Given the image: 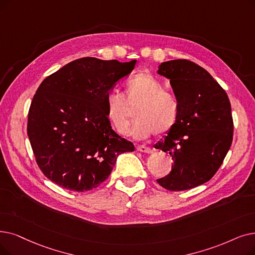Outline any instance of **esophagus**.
<instances>
[{
	"mask_svg": "<svg viewBox=\"0 0 255 255\" xmlns=\"http://www.w3.org/2000/svg\"><path fill=\"white\" fill-rule=\"evenodd\" d=\"M136 150L139 152H142V153H147V154H151L153 152V150L151 148L146 147V146H137Z\"/></svg>",
	"mask_w": 255,
	"mask_h": 255,
	"instance_id": "esophagus-1",
	"label": "esophagus"
}]
</instances>
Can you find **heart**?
<instances>
[{
  "instance_id": "1",
  "label": "heart",
  "mask_w": 255,
  "mask_h": 255,
  "mask_svg": "<svg viewBox=\"0 0 255 255\" xmlns=\"http://www.w3.org/2000/svg\"><path fill=\"white\" fill-rule=\"evenodd\" d=\"M132 128L136 137H147L151 133L162 136L170 133L178 122L180 103L172 92L163 90V84L149 72L132 75L125 83V98L112 92L106 96V117L119 134L125 135L133 119Z\"/></svg>"
}]
</instances>
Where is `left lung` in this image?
I'll list each match as a JSON object with an SVG mask.
<instances>
[{
    "label": "left lung",
    "instance_id": "obj_1",
    "mask_svg": "<svg viewBox=\"0 0 255 255\" xmlns=\"http://www.w3.org/2000/svg\"><path fill=\"white\" fill-rule=\"evenodd\" d=\"M158 74L167 77L180 103L174 129L155 148L174 161L169 175L157 179L169 191H185L213 178L234 137L228 96L206 70L193 61L162 62Z\"/></svg>",
    "mask_w": 255,
    "mask_h": 255
}]
</instances>
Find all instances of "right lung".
I'll list each match as a JSON object with an SVG mask.
<instances>
[{
    "mask_svg": "<svg viewBox=\"0 0 255 255\" xmlns=\"http://www.w3.org/2000/svg\"><path fill=\"white\" fill-rule=\"evenodd\" d=\"M135 63L84 57L40 83L29 108L27 133L48 179L70 191H91L108 178L120 154L134 151L133 143L113 130L105 100Z\"/></svg>",
    "mask_w": 255,
    "mask_h": 255,
    "instance_id": "add662e5",
    "label": "right lung"
}]
</instances>
